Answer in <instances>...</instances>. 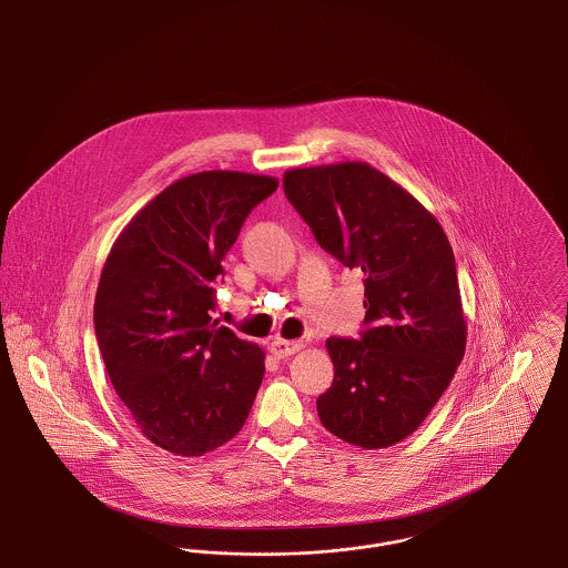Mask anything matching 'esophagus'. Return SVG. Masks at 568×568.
Instances as JSON below:
<instances>
[{
    "label": "esophagus",
    "mask_w": 568,
    "mask_h": 568,
    "mask_svg": "<svg viewBox=\"0 0 568 568\" xmlns=\"http://www.w3.org/2000/svg\"><path fill=\"white\" fill-rule=\"evenodd\" d=\"M304 347L302 341H285V338H276L272 341L271 353L276 357H290L294 353L300 352Z\"/></svg>",
    "instance_id": "obj_1"
}]
</instances>
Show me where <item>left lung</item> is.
<instances>
[{
	"label": "left lung",
	"instance_id": "obj_1",
	"mask_svg": "<svg viewBox=\"0 0 568 568\" xmlns=\"http://www.w3.org/2000/svg\"><path fill=\"white\" fill-rule=\"evenodd\" d=\"M283 190L317 243L364 274L368 327L359 341H325L334 381L317 398L320 419L355 447H392L422 426L464 357L452 244L436 216L371 163L294 168Z\"/></svg>",
	"mask_w": 568,
	"mask_h": 568
}]
</instances>
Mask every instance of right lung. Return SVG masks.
<instances>
[{"label":"right lung","instance_id":"obj_1","mask_svg":"<svg viewBox=\"0 0 568 568\" xmlns=\"http://www.w3.org/2000/svg\"><path fill=\"white\" fill-rule=\"evenodd\" d=\"M276 187L234 170L179 179L132 216L102 268L93 324L110 383L138 430L174 456L232 440L262 385L264 349L211 311L221 262Z\"/></svg>","mask_w":568,"mask_h":568}]
</instances>
